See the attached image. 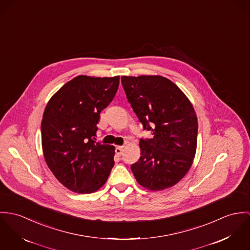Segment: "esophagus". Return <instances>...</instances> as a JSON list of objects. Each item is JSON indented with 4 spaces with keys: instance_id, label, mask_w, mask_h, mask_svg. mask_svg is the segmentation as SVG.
<instances>
[{
    "instance_id": "obj_1",
    "label": "esophagus",
    "mask_w": 250,
    "mask_h": 250,
    "mask_svg": "<svg viewBox=\"0 0 250 250\" xmlns=\"http://www.w3.org/2000/svg\"><path fill=\"white\" fill-rule=\"evenodd\" d=\"M115 152L118 155H122L124 152V146H118L115 147Z\"/></svg>"
}]
</instances>
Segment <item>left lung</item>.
I'll list each match as a JSON object with an SVG mask.
<instances>
[{
    "mask_svg": "<svg viewBox=\"0 0 250 250\" xmlns=\"http://www.w3.org/2000/svg\"><path fill=\"white\" fill-rule=\"evenodd\" d=\"M128 103L151 139H140L141 157L131 165L140 185L161 191L179 182L193 164L197 118L184 93L161 76L122 77Z\"/></svg>",
    "mask_w": 250,
    "mask_h": 250,
    "instance_id": "1",
    "label": "left lung"
}]
</instances>
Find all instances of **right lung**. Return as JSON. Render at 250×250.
<instances>
[{
	"label": "right lung",
	"mask_w": 250,
	"mask_h": 250,
	"mask_svg": "<svg viewBox=\"0 0 250 250\" xmlns=\"http://www.w3.org/2000/svg\"><path fill=\"white\" fill-rule=\"evenodd\" d=\"M120 77L79 76L49 101L41 123L46 163L69 190L91 194L106 182L115 148L96 142L100 114L116 95Z\"/></svg>",
	"instance_id": "right-lung-1"
}]
</instances>
